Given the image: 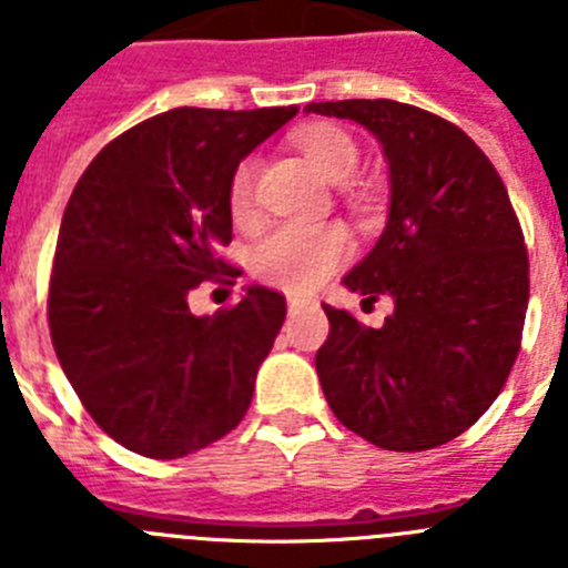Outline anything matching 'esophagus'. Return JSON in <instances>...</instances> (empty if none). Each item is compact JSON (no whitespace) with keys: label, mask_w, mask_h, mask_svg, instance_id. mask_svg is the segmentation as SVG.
<instances>
[{"label":"esophagus","mask_w":568,"mask_h":568,"mask_svg":"<svg viewBox=\"0 0 568 568\" xmlns=\"http://www.w3.org/2000/svg\"><path fill=\"white\" fill-rule=\"evenodd\" d=\"M318 301L310 298V295H290L287 298V310L290 313H301V310H307V307H315Z\"/></svg>","instance_id":"esophagus-1"}]
</instances>
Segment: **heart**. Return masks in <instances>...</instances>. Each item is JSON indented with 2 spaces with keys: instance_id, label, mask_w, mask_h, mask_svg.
<instances>
[{
  "instance_id": "heart-1",
  "label": "heart",
  "mask_w": 568,
  "mask_h": 568,
  "mask_svg": "<svg viewBox=\"0 0 568 568\" xmlns=\"http://www.w3.org/2000/svg\"><path fill=\"white\" fill-rule=\"evenodd\" d=\"M298 148L315 170L329 182H346L358 168V144L353 135L333 124H313L298 135ZM255 164L241 162L230 179V213L235 222L253 215ZM353 255V239L341 224L284 222L255 241L250 261L261 281L273 287L307 293Z\"/></svg>"
}]
</instances>
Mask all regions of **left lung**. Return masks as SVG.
Here are the masks:
<instances>
[{
    "mask_svg": "<svg viewBox=\"0 0 568 568\" xmlns=\"http://www.w3.org/2000/svg\"><path fill=\"white\" fill-rule=\"evenodd\" d=\"M364 124L389 164V215L346 290L395 304L384 327L324 307L315 355L335 418L369 444L424 453L466 433L504 389L529 304V258L498 170L453 122L393 99L313 102Z\"/></svg>",
    "mask_w": 568,
    "mask_h": 568,
    "instance_id": "left-lung-1",
    "label": "left lung"
}]
</instances>
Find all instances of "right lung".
<instances>
[{
    "instance_id": "add662e5",
    "label": "right lung",
    "mask_w": 568,
    "mask_h": 568,
    "mask_svg": "<svg viewBox=\"0 0 568 568\" xmlns=\"http://www.w3.org/2000/svg\"><path fill=\"white\" fill-rule=\"evenodd\" d=\"M298 113L175 108L88 164L59 227L48 321L90 418L130 453L170 460L224 438L247 413L287 301L267 287L215 315L190 290L233 281L230 179Z\"/></svg>"
}]
</instances>
